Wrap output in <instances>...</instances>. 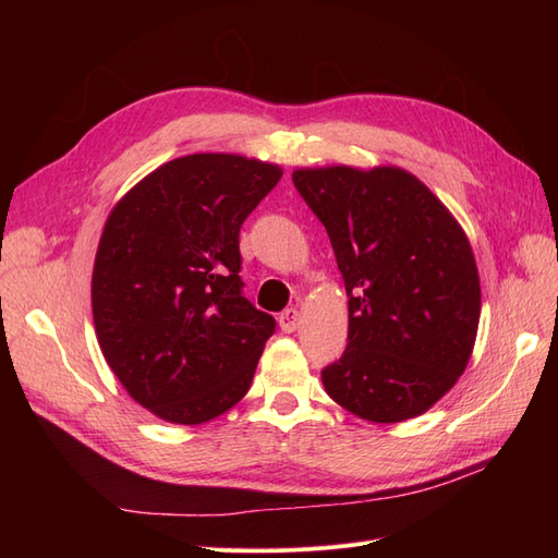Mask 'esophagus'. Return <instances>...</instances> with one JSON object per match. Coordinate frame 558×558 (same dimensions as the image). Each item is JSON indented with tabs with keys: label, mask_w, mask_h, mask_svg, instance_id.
Here are the masks:
<instances>
[{
	"label": "esophagus",
	"mask_w": 558,
	"mask_h": 558,
	"mask_svg": "<svg viewBox=\"0 0 558 558\" xmlns=\"http://www.w3.org/2000/svg\"><path fill=\"white\" fill-rule=\"evenodd\" d=\"M298 324H300V312L295 307H289L279 314V328L283 332H293L298 328Z\"/></svg>",
	"instance_id": "esophagus-1"
}]
</instances>
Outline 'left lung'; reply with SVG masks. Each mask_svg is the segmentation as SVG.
<instances>
[{"mask_svg":"<svg viewBox=\"0 0 558 558\" xmlns=\"http://www.w3.org/2000/svg\"><path fill=\"white\" fill-rule=\"evenodd\" d=\"M298 193L326 226L349 298V344L320 373L351 414L398 424L465 373L482 291L453 214L402 167H302Z\"/></svg>","mask_w":558,"mask_h":558,"instance_id":"8db88e82","label":"left lung"}]
</instances>
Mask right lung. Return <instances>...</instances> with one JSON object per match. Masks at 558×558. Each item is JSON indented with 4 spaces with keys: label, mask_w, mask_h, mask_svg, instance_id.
Wrapping results in <instances>:
<instances>
[{
    "label": "right lung",
    "mask_w": 558,
    "mask_h": 558,
    "mask_svg": "<svg viewBox=\"0 0 558 558\" xmlns=\"http://www.w3.org/2000/svg\"><path fill=\"white\" fill-rule=\"evenodd\" d=\"M275 162L193 154L116 202L93 267V320L134 402L181 426L238 404L275 318L242 295L240 228L279 183Z\"/></svg>",
    "instance_id": "1"
}]
</instances>
